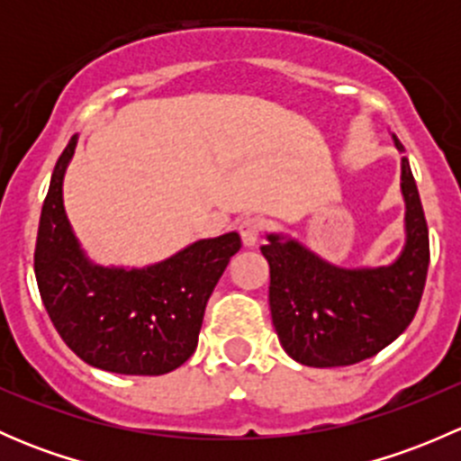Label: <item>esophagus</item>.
I'll list each match as a JSON object with an SVG mask.
<instances>
[{
	"label": "esophagus",
	"mask_w": 461,
	"mask_h": 461,
	"mask_svg": "<svg viewBox=\"0 0 461 461\" xmlns=\"http://www.w3.org/2000/svg\"><path fill=\"white\" fill-rule=\"evenodd\" d=\"M236 230H239L243 243L248 245V248H252V245H257L260 231H263V221L257 216H248V218H243V221H239Z\"/></svg>",
	"instance_id": "34e87169"
}]
</instances>
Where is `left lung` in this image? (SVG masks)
I'll use <instances>...</instances> for the list:
<instances>
[{
  "label": "left lung",
  "instance_id": "8db88e82",
  "mask_svg": "<svg viewBox=\"0 0 461 461\" xmlns=\"http://www.w3.org/2000/svg\"><path fill=\"white\" fill-rule=\"evenodd\" d=\"M394 147L403 144L393 136ZM406 243L381 267H341L299 240L267 234L269 310L283 350L312 368L370 359L415 319L429 274V227L408 158H402Z\"/></svg>",
  "mask_w": 461,
  "mask_h": 461
}]
</instances>
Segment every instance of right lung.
Listing matches in <instances>:
<instances>
[{
  "mask_svg": "<svg viewBox=\"0 0 461 461\" xmlns=\"http://www.w3.org/2000/svg\"><path fill=\"white\" fill-rule=\"evenodd\" d=\"M76 144L73 136L55 165L37 230L35 278L46 312L64 343L93 368L171 373L196 350L204 305L240 249V236L196 240L140 269L93 263L64 212V174Z\"/></svg>",
  "mask_w": 461,
  "mask_h": 461,
  "instance_id": "add662e5",
  "label": "right lung"
}]
</instances>
